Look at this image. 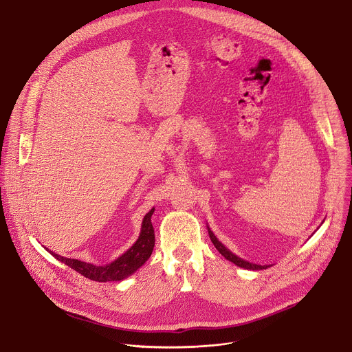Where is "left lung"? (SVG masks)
Listing matches in <instances>:
<instances>
[{"label":"left lung","mask_w":352,"mask_h":352,"mask_svg":"<svg viewBox=\"0 0 352 352\" xmlns=\"http://www.w3.org/2000/svg\"><path fill=\"white\" fill-rule=\"evenodd\" d=\"M208 232H209V237H210V240H212L213 245L216 247V250L223 255V257H225V258H226V260H229V261H232V263H233V264H236L237 267H241V268H245V270H252V271H257V270H264V268H267L265 265L263 267V265L251 264V263H248V261L241 260L240 257H237V255H234L230 250H228L225 245H223V244L217 240V237L210 232V229H209V228H208Z\"/></svg>","instance_id":"left-lung-1"}]
</instances>
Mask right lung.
<instances>
[{
    "mask_svg": "<svg viewBox=\"0 0 352 352\" xmlns=\"http://www.w3.org/2000/svg\"><path fill=\"white\" fill-rule=\"evenodd\" d=\"M154 209H151L143 219L142 223V232L138 239V241L127 250L124 254H122L118 260H115L111 264L107 265H94L88 264L80 260L66 258L61 255L49 251L54 258L61 261L63 264L69 265L74 271L80 272L85 278L91 280L98 282H112V280H122L136 272L148 258L154 248V229L151 225V214Z\"/></svg>",
    "mask_w": 352,
    "mask_h": 352,
    "instance_id": "right-lung-1",
    "label": "right lung"
}]
</instances>
